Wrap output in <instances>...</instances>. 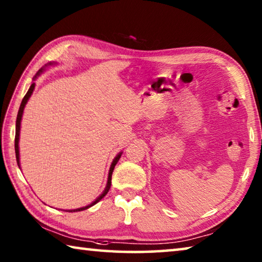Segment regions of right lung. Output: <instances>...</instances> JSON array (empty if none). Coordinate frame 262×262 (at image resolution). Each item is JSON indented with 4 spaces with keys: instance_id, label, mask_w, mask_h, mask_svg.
I'll list each match as a JSON object with an SVG mask.
<instances>
[{
    "instance_id": "add662e5",
    "label": "right lung",
    "mask_w": 262,
    "mask_h": 262,
    "mask_svg": "<svg viewBox=\"0 0 262 262\" xmlns=\"http://www.w3.org/2000/svg\"><path fill=\"white\" fill-rule=\"evenodd\" d=\"M53 64H55V62H48L47 64H45V67H48V66H53ZM45 67H42L40 70H39V72L37 73V75H35V76L33 77V81H34L35 78H37V77L39 76V75H40V74L43 72V70H45ZM34 86H35V83H34V82H32V84H31V86H30V89H29V91L26 92V95L24 96L23 100H21L20 106H19V110H18V114H17V120H16V136H15V151H16L17 164H18V166H19V167H20V162H19V145H18V143H19V134H20V122H21V117H23V112H24L25 105L28 104V100L30 99L31 95H32V92H33V90H34ZM121 155H122V152H119V154L117 155V156L114 157L112 164H111V166H110V171H108V177H107V184H106V187H105V189L103 190V193H101V194L99 195V196L97 198L94 202H91L90 205H88V206H85V207H82V208H77V209H69V210H66V211L74 212V211L85 210V209H88V208H90V207H92V206H95L97 202H99V201L101 200V199H103V198L105 196V195L107 194V192H108L110 188H111V180H112V173H113L114 166L117 165V163H118L119 159H120Z\"/></svg>"
}]
</instances>
